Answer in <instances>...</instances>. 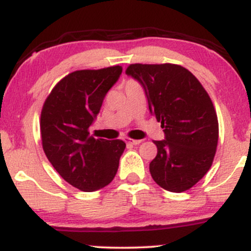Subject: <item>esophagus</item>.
<instances>
[{
    "instance_id": "34e87169",
    "label": "esophagus",
    "mask_w": 251,
    "mask_h": 251,
    "mask_svg": "<svg viewBox=\"0 0 251 251\" xmlns=\"http://www.w3.org/2000/svg\"><path fill=\"white\" fill-rule=\"evenodd\" d=\"M125 142L128 144H132V145H138V144L142 143V140H135V139H129V138H125Z\"/></svg>"
}]
</instances>
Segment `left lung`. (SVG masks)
Returning a JSON list of instances; mask_svg holds the SVG:
<instances>
[{
    "label": "left lung",
    "mask_w": 251,
    "mask_h": 251,
    "mask_svg": "<svg viewBox=\"0 0 251 251\" xmlns=\"http://www.w3.org/2000/svg\"><path fill=\"white\" fill-rule=\"evenodd\" d=\"M126 74L140 83L164 128V139L153 140L152 178L168 191H186L211 168L217 148L218 122L209 94L191 72L172 63H134Z\"/></svg>",
    "instance_id": "8db88e82"
}]
</instances>
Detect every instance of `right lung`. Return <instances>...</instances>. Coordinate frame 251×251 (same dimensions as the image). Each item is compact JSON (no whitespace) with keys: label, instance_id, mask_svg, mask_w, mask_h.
I'll return each mask as SVG.
<instances>
[{"label":"right lung","instance_id":"right-lung-1","mask_svg":"<svg viewBox=\"0 0 251 251\" xmlns=\"http://www.w3.org/2000/svg\"><path fill=\"white\" fill-rule=\"evenodd\" d=\"M122 73V66L73 72L56 83L43 105V151L63 179L81 191L108 185L126 148L123 140L96 139L88 132Z\"/></svg>","mask_w":251,"mask_h":251}]
</instances>
